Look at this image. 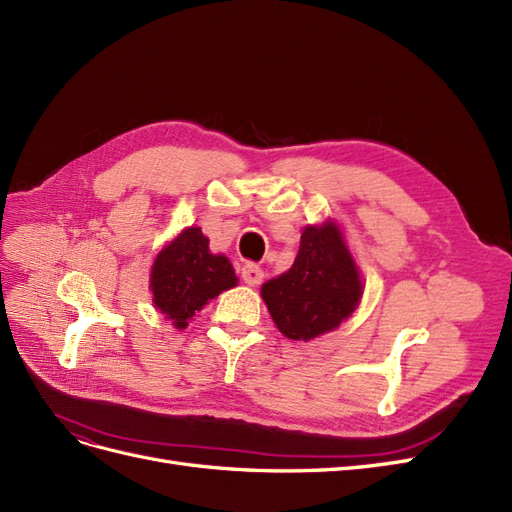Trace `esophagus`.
Segmentation results:
<instances>
[{"instance_id": "34e87169", "label": "esophagus", "mask_w": 512, "mask_h": 512, "mask_svg": "<svg viewBox=\"0 0 512 512\" xmlns=\"http://www.w3.org/2000/svg\"><path fill=\"white\" fill-rule=\"evenodd\" d=\"M241 277L247 286H258L262 282V277H265V273H262V269L254 265V262H245L241 267Z\"/></svg>"}]
</instances>
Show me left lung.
Masks as SVG:
<instances>
[{
  "mask_svg": "<svg viewBox=\"0 0 512 512\" xmlns=\"http://www.w3.org/2000/svg\"><path fill=\"white\" fill-rule=\"evenodd\" d=\"M282 335L309 342L337 329L361 301L359 267L335 222L305 226L294 265L260 288Z\"/></svg>",
  "mask_w": 512,
  "mask_h": 512,
  "instance_id": "left-lung-1",
  "label": "left lung"
}]
</instances>
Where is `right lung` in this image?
Returning <instances> with one entry per match:
<instances>
[{"label":"right lung","instance_id":"1","mask_svg":"<svg viewBox=\"0 0 512 512\" xmlns=\"http://www.w3.org/2000/svg\"><path fill=\"white\" fill-rule=\"evenodd\" d=\"M237 282L230 260L222 254H211L203 230L190 226L156 256L149 288L160 312L177 329H185L196 312L220 292L235 288Z\"/></svg>","mask_w":512,"mask_h":512}]
</instances>
